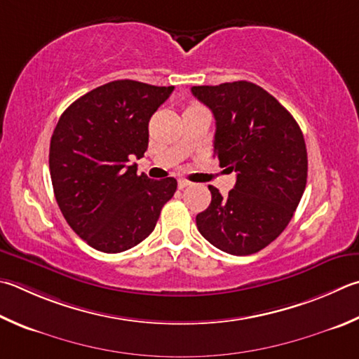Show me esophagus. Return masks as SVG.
Returning <instances> with one entry per match:
<instances>
[{"label": "esophagus", "instance_id": "34e87169", "mask_svg": "<svg viewBox=\"0 0 359 359\" xmlns=\"http://www.w3.org/2000/svg\"><path fill=\"white\" fill-rule=\"evenodd\" d=\"M177 185H179L180 190H184V188H187V187H190V185H191V182H190V180H187V179H179Z\"/></svg>", "mask_w": 359, "mask_h": 359}]
</instances>
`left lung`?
<instances>
[{
	"instance_id": "8db88e82",
	"label": "left lung",
	"mask_w": 359,
	"mask_h": 359,
	"mask_svg": "<svg viewBox=\"0 0 359 359\" xmlns=\"http://www.w3.org/2000/svg\"><path fill=\"white\" fill-rule=\"evenodd\" d=\"M217 121L213 152L237 172L236 187L196 217L207 242L232 256H250L279 237L297 210L308 179L302 128L275 97L250 81L193 86Z\"/></svg>"
}]
</instances>
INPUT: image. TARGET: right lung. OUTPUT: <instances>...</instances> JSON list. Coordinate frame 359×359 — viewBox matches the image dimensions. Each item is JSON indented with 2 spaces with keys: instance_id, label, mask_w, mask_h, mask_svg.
Masks as SVG:
<instances>
[{
  "instance_id": "obj_1",
  "label": "right lung",
  "mask_w": 359,
  "mask_h": 359,
  "mask_svg": "<svg viewBox=\"0 0 359 359\" xmlns=\"http://www.w3.org/2000/svg\"><path fill=\"white\" fill-rule=\"evenodd\" d=\"M174 86L117 80L75 100L50 141V175L64 218L94 250L127 251L151 236L177 180L136 174L149 121Z\"/></svg>"
}]
</instances>
